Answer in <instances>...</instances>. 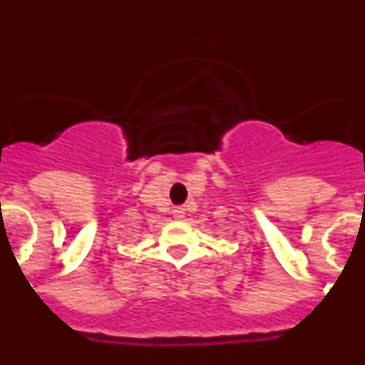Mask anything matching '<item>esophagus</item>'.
<instances>
[{"instance_id":"34e87169","label":"esophagus","mask_w":365,"mask_h":365,"mask_svg":"<svg viewBox=\"0 0 365 365\" xmlns=\"http://www.w3.org/2000/svg\"><path fill=\"white\" fill-rule=\"evenodd\" d=\"M186 214V208L185 206H177V208H173V217L175 219H182Z\"/></svg>"}]
</instances>
